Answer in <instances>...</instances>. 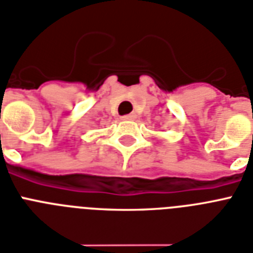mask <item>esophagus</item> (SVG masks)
Instances as JSON below:
<instances>
[{"instance_id": "1", "label": "esophagus", "mask_w": 253, "mask_h": 253, "mask_svg": "<svg viewBox=\"0 0 253 253\" xmlns=\"http://www.w3.org/2000/svg\"><path fill=\"white\" fill-rule=\"evenodd\" d=\"M135 118H136V116H135V114H127V116H123L122 117V120L123 121H133L135 120Z\"/></svg>"}]
</instances>
